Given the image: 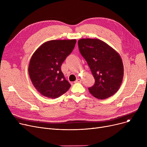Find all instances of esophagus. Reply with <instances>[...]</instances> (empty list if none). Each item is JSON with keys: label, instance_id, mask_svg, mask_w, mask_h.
Instances as JSON below:
<instances>
[{"label": "esophagus", "instance_id": "34e87169", "mask_svg": "<svg viewBox=\"0 0 147 147\" xmlns=\"http://www.w3.org/2000/svg\"><path fill=\"white\" fill-rule=\"evenodd\" d=\"M76 83H81L82 82V80L80 79H78L76 81H75Z\"/></svg>", "mask_w": 147, "mask_h": 147}]
</instances>
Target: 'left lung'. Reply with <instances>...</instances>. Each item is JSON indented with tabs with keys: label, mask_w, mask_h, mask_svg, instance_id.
<instances>
[{
	"label": "left lung",
	"mask_w": 147,
	"mask_h": 147,
	"mask_svg": "<svg viewBox=\"0 0 147 147\" xmlns=\"http://www.w3.org/2000/svg\"><path fill=\"white\" fill-rule=\"evenodd\" d=\"M80 52L85 59L95 79L90 93L105 99L116 93L121 84L124 68L119 54L98 38H82L78 41Z\"/></svg>",
	"instance_id": "1"
}]
</instances>
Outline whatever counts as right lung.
Masks as SVG:
<instances>
[{
  "label": "right lung",
  "mask_w": 147,
  "mask_h": 147,
  "mask_svg": "<svg viewBox=\"0 0 147 147\" xmlns=\"http://www.w3.org/2000/svg\"><path fill=\"white\" fill-rule=\"evenodd\" d=\"M76 43V39L48 41L33 54L28 67L30 78L43 96L57 98L70 88L71 84L65 79L61 67L73 51Z\"/></svg>",
  "instance_id": "add662e5"
}]
</instances>
